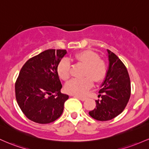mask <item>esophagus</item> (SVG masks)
<instances>
[{
  "label": "esophagus",
  "mask_w": 149,
  "mask_h": 149,
  "mask_svg": "<svg viewBox=\"0 0 149 149\" xmlns=\"http://www.w3.org/2000/svg\"><path fill=\"white\" fill-rule=\"evenodd\" d=\"M74 97H76V98H79V100H81V101H84L86 99V97H83V96H77V95H74Z\"/></svg>",
  "instance_id": "obj_1"
}]
</instances>
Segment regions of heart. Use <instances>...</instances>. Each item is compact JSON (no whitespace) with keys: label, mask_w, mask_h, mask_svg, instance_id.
Instances as JSON below:
<instances>
[{"label":"heart","mask_w":149,"mask_h":149,"mask_svg":"<svg viewBox=\"0 0 149 149\" xmlns=\"http://www.w3.org/2000/svg\"><path fill=\"white\" fill-rule=\"evenodd\" d=\"M74 58L78 63L85 66L83 78H74L65 84V91L70 94L82 96L93 86V79L96 81H101L106 77L107 65L103 60L99 59V56L96 53L90 51H84L77 53ZM70 65L68 59H63L60 62L57 68V72L60 78L63 80H68L70 75ZM89 76H88V75Z\"/></svg>","instance_id":"1"}]
</instances>
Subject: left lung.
I'll return each instance as SVG.
<instances>
[{
	"instance_id": "left-lung-1",
	"label": "left lung",
	"mask_w": 149,
	"mask_h": 149,
	"mask_svg": "<svg viewBox=\"0 0 149 149\" xmlns=\"http://www.w3.org/2000/svg\"><path fill=\"white\" fill-rule=\"evenodd\" d=\"M108 66L106 78L99 91L102 99L97 100L96 108L88 112L93 119L107 121L122 113L131 94V84L127 70L115 53L107 50Z\"/></svg>"
}]
</instances>
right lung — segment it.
<instances>
[{
  "instance_id": "1",
  "label": "right lung",
  "mask_w": 149,
  "mask_h": 149,
  "mask_svg": "<svg viewBox=\"0 0 149 149\" xmlns=\"http://www.w3.org/2000/svg\"><path fill=\"white\" fill-rule=\"evenodd\" d=\"M66 53V50H46L28 60L19 72L15 82L17 102L34 123H53L63 113L69 96L61 92L57 68Z\"/></svg>"
}]
</instances>
